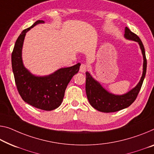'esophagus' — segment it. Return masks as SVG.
Instances as JSON below:
<instances>
[{
	"label": "esophagus",
	"instance_id": "34e87169",
	"mask_svg": "<svg viewBox=\"0 0 154 154\" xmlns=\"http://www.w3.org/2000/svg\"><path fill=\"white\" fill-rule=\"evenodd\" d=\"M87 66L85 64H81L80 67V72L82 73H85V72L87 71Z\"/></svg>",
	"mask_w": 154,
	"mask_h": 154
}]
</instances>
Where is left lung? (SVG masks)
<instances>
[{"mask_svg":"<svg viewBox=\"0 0 154 154\" xmlns=\"http://www.w3.org/2000/svg\"><path fill=\"white\" fill-rule=\"evenodd\" d=\"M125 37L138 42L143 56V72L138 84L123 95H114L105 90L98 81L92 78L89 72H86V84L85 90L90 105L99 112L109 113L115 112L128 107L136 100L140 91L143 80L145 79L146 71V59L145 47L136 34H135L128 27H125Z\"/></svg>","mask_w":154,"mask_h":154,"instance_id":"1","label":"left lung"}]
</instances>
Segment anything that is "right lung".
I'll list each match as a JSON object with an SVG mask.
<instances>
[{
  "label": "right lung",
  "instance_id": "1",
  "mask_svg": "<svg viewBox=\"0 0 154 154\" xmlns=\"http://www.w3.org/2000/svg\"><path fill=\"white\" fill-rule=\"evenodd\" d=\"M42 23L43 20L36 21L20 34L11 54V66L16 87L23 100L40 109L51 111L61 105L67 85L79 72L80 64L61 68L46 76H36L26 69L22 60V48L25 34L31 28Z\"/></svg>",
  "mask_w": 154,
  "mask_h": 154
}]
</instances>
